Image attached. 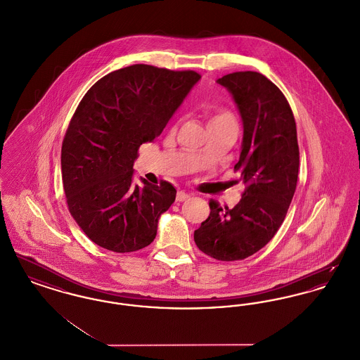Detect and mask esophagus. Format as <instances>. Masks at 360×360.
I'll list each match as a JSON object with an SVG mask.
<instances>
[{"instance_id": "obj_1", "label": "esophagus", "mask_w": 360, "mask_h": 360, "mask_svg": "<svg viewBox=\"0 0 360 360\" xmlns=\"http://www.w3.org/2000/svg\"><path fill=\"white\" fill-rule=\"evenodd\" d=\"M188 198H190V194H188V193H185V191H178V193H176V201L184 202V201H186Z\"/></svg>"}]
</instances>
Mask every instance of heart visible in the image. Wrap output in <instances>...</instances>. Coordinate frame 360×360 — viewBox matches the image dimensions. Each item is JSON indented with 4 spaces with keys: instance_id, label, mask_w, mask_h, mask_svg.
<instances>
[{
    "instance_id": "heart-1",
    "label": "heart",
    "mask_w": 360,
    "mask_h": 360,
    "mask_svg": "<svg viewBox=\"0 0 360 360\" xmlns=\"http://www.w3.org/2000/svg\"><path fill=\"white\" fill-rule=\"evenodd\" d=\"M220 124H233L236 125V119L233 113L226 108H219L213 112V115L209 119V127L212 125H220Z\"/></svg>"
}]
</instances>
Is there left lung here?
<instances>
[{
    "instance_id": "1",
    "label": "left lung",
    "mask_w": 360,
    "mask_h": 360,
    "mask_svg": "<svg viewBox=\"0 0 360 360\" xmlns=\"http://www.w3.org/2000/svg\"><path fill=\"white\" fill-rule=\"evenodd\" d=\"M228 89L243 120V143L235 172L247 186L239 204L223 209L210 200V214L194 231L197 247L223 262L254 255L274 238L297 188V127L283 93L257 71L217 79Z\"/></svg>"
}]
</instances>
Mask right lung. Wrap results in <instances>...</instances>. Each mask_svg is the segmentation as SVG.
<instances>
[{
	"mask_svg": "<svg viewBox=\"0 0 360 360\" xmlns=\"http://www.w3.org/2000/svg\"><path fill=\"white\" fill-rule=\"evenodd\" d=\"M200 78L191 70L134 65L105 75L81 100L62 144V176L72 219L97 245L124 254L154 241L176 190L143 178L137 186L134 163Z\"/></svg>",
	"mask_w": 360,
	"mask_h": 360,
	"instance_id": "right-lung-1",
	"label": "right lung"
}]
</instances>
